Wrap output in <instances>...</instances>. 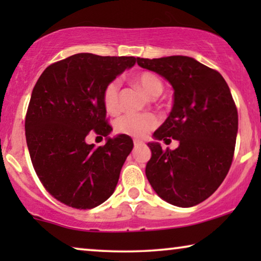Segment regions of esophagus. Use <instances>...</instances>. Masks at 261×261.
I'll return each mask as SVG.
<instances>
[{
    "mask_svg": "<svg viewBox=\"0 0 261 261\" xmlns=\"http://www.w3.org/2000/svg\"><path fill=\"white\" fill-rule=\"evenodd\" d=\"M140 146H144V142L140 141V140H137V139H135V140H134V147L137 148V147H140Z\"/></svg>",
    "mask_w": 261,
    "mask_h": 261,
    "instance_id": "obj_1",
    "label": "esophagus"
}]
</instances>
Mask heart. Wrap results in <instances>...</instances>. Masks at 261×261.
<instances>
[{"label":"heart","mask_w":261,"mask_h":261,"mask_svg":"<svg viewBox=\"0 0 261 261\" xmlns=\"http://www.w3.org/2000/svg\"><path fill=\"white\" fill-rule=\"evenodd\" d=\"M134 82L141 87L149 97H156L162 94L164 85L156 74L152 72H140L134 77ZM103 105L108 113L120 112V84L117 81L110 82L103 90ZM158 119L153 114L128 113L116 121L117 133L129 135L133 138H144L149 130L156 127Z\"/></svg>","instance_id":"heart-1"}]
</instances>
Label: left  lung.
Listing matches in <instances>:
<instances>
[{"mask_svg":"<svg viewBox=\"0 0 261 261\" xmlns=\"http://www.w3.org/2000/svg\"><path fill=\"white\" fill-rule=\"evenodd\" d=\"M137 63L173 88L172 109L153 137L179 141L172 151L149 142L146 177L164 201L194 206L217 190L233 160L239 122L229 87L217 71L191 57L137 58Z\"/></svg>","mask_w":261,"mask_h":261,"instance_id":"1","label":"left lung"}]
</instances>
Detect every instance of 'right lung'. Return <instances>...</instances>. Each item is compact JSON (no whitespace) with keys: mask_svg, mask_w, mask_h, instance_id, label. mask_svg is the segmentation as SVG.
<instances>
[{"mask_svg":"<svg viewBox=\"0 0 261 261\" xmlns=\"http://www.w3.org/2000/svg\"><path fill=\"white\" fill-rule=\"evenodd\" d=\"M135 62L78 53L46 67L32 91L24 122L31 160L46 190L64 204L92 209L115 190L133 140L109 137L103 90ZM91 130L106 137L105 146L86 144Z\"/></svg>","mask_w":261,"mask_h":261,"instance_id":"right-lung-1","label":"right lung"}]
</instances>
